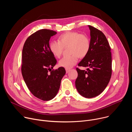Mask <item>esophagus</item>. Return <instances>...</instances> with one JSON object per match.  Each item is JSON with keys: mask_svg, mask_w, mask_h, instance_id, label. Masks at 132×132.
I'll use <instances>...</instances> for the list:
<instances>
[{"mask_svg": "<svg viewBox=\"0 0 132 132\" xmlns=\"http://www.w3.org/2000/svg\"><path fill=\"white\" fill-rule=\"evenodd\" d=\"M65 69H66V73H68V72H69V71H70V69H69L66 68Z\"/></svg>", "mask_w": 132, "mask_h": 132, "instance_id": "esophagus-1", "label": "esophagus"}]
</instances>
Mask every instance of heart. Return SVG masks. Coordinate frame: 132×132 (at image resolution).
Here are the masks:
<instances>
[{"label": "heart", "mask_w": 132, "mask_h": 132, "mask_svg": "<svg viewBox=\"0 0 132 132\" xmlns=\"http://www.w3.org/2000/svg\"><path fill=\"white\" fill-rule=\"evenodd\" d=\"M68 46L71 55L62 58L59 62L61 67L67 69L72 67L77 63L79 56L84 57L87 55L90 47V42L86 34L77 32H67L59 36L58 41H51L49 48L55 57L59 58L64 47Z\"/></svg>", "instance_id": "heart-1"}]
</instances>
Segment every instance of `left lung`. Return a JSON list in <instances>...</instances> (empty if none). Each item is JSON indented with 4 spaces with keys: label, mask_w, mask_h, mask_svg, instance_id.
<instances>
[{
    "label": "left lung",
    "mask_w": 132,
    "mask_h": 132,
    "mask_svg": "<svg viewBox=\"0 0 132 132\" xmlns=\"http://www.w3.org/2000/svg\"><path fill=\"white\" fill-rule=\"evenodd\" d=\"M90 31V47L78 66L88 67L87 71L77 68L78 77L75 86L79 93L86 98L98 96L108 85L112 74L111 48L104 34L88 26Z\"/></svg>",
    "instance_id": "1"
}]
</instances>
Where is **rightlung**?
I'll return each instance as SVG.
<instances>
[{"instance_id":"add662e5","label":"right lung","mask_w":132,"mask_h":132,"mask_svg":"<svg viewBox=\"0 0 132 132\" xmlns=\"http://www.w3.org/2000/svg\"><path fill=\"white\" fill-rule=\"evenodd\" d=\"M56 34L47 29L37 31L27 39L22 50L24 81L33 95L43 101L51 100L56 96L66 73L62 67L48 73L57 63L49 48L51 37Z\"/></svg>"}]
</instances>
